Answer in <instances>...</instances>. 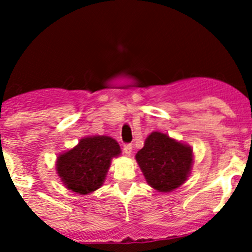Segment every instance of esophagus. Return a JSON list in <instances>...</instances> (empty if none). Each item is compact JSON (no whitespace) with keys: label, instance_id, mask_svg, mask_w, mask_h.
<instances>
[{"label":"esophagus","instance_id":"obj_1","mask_svg":"<svg viewBox=\"0 0 252 252\" xmlns=\"http://www.w3.org/2000/svg\"><path fill=\"white\" fill-rule=\"evenodd\" d=\"M123 150H124V154H126V156H130L131 151H133V146H131L130 144H126L123 146Z\"/></svg>","mask_w":252,"mask_h":252}]
</instances>
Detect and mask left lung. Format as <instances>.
Listing matches in <instances>:
<instances>
[{"label": "left lung", "mask_w": 252, "mask_h": 252, "mask_svg": "<svg viewBox=\"0 0 252 252\" xmlns=\"http://www.w3.org/2000/svg\"><path fill=\"white\" fill-rule=\"evenodd\" d=\"M135 159L150 187L159 192H171L189 178L194 152L191 146L168 134L152 131L135 155Z\"/></svg>", "instance_id": "left-lung-1"}]
</instances>
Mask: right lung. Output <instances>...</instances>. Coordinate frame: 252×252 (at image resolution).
Wrapping results in <instances>:
<instances>
[{"mask_svg":"<svg viewBox=\"0 0 252 252\" xmlns=\"http://www.w3.org/2000/svg\"><path fill=\"white\" fill-rule=\"evenodd\" d=\"M121 152L119 144L111 136H85L73 149L58 155L56 172L68 190L91 194L102 187L112 158Z\"/></svg>","mask_w":252,"mask_h":252,"instance_id":"add662e5","label":"right lung"}]
</instances>
